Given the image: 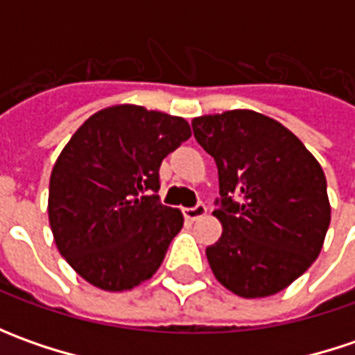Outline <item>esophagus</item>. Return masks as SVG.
I'll return each mask as SVG.
<instances>
[{"instance_id":"1","label":"esophagus","mask_w":355,"mask_h":355,"mask_svg":"<svg viewBox=\"0 0 355 355\" xmlns=\"http://www.w3.org/2000/svg\"><path fill=\"white\" fill-rule=\"evenodd\" d=\"M205 213H207V207H205L203 203H198L196 207H185L184 217L185 221H198V219H201Z\"/></svg>"}]
</instances>
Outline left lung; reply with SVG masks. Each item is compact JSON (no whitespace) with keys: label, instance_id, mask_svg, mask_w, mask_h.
<instances>
[{"label":"left lung","instance_id":"1","mask_svg":"<svg viewBox=\"0 0 355 355\" xmlns=\"http://www.w3.org/2000/svg\"><path fill=\"white\" fill-rule=\"evenodd\" d=\"M215 159L219 241L205 249L215 279L243 298L280 293L320 254L330 201L320 164L293 132L252 110L193 118Z\"/></svg>","mask_w":355,"mask_h":355}]
</instances>
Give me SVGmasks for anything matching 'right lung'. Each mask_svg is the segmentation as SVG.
Listing matches in <instances>:
<instances>
[{"label": "right lung", "mask_w": 355, "mask_h": 355, "mask_svg": "<svg viewBox=\"0 0 355 355\" xmlns=\"http://www.w3.org/2000/svg\"><path fill=\"white\" fill-rule=\"evenodd\" d=\"M191 136L184 118L142 106L104 108L62 148L49 182L57 249L90 284L120 293L156 272L184 227L159 201L162 159Z\"/></svg>", "instance_id": "right-lung-1"}]
</instances>
